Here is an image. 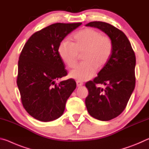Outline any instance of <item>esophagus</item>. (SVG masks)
Wrapping results in <instances>:
<instances>
[{
    "instance_id": "obj_1",
    "label": "esophagus",
    "mask_w": 149,
    "mask_h": 149,
    "mask_svg": "<svg viewBox=\"0 0 149 149\" xmlns=\"http://www.w3.org/2000/svg\"><path fill=\"white\" fill-rule=\"evenodd\" d=\"M76 84H77V87H81L82 86V85H84V84H83V83L82 82H81V81H76Z\"/></svg>"
}]
</instances>
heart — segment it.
<instances>
[{"mask_svg":"<svg viewBox=\"0 0 149 149\" xmlns=\"http://www.w3.org/2000/svg\"><path fill=\"white\" fill-rule=\"evenodd\" d=\"M74 42L65 39L60 42L58 52L62 61L68 68L77 64L78 53L84 52V62L70 72V77L79 81L94 76L97 68L107 64L112 52V41L109 37L91 28L81 30L74 35Z\"/></svg>","mask_w":149,"mask_h":149,"instance_id":"heart-1","label":"heart"}]
</instances>
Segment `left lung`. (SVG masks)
I'll list each match as a JSON object with an SVG mask.
<instances>
[{"instance_id": "1", "label": "left lung", "mask_w": 149, "mask_h": 149, "mask_svg": "<svg viewBox=\"0 0 149 149\" xmlns=\"http://www.w3.org/2000/svg\"><path fill=\"white\" fill-rule=\"evenodd\" d=\"M85 26L100 29L112 41V52L107 64L97 77L85 84L89 91L85 99L89 114L99 120L108 121L124 110L135 89V52L123 32L112 25L92 22ZM97 84L106 87H97Z\"/></svg>"}]
</instances>
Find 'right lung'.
<instances>
[{
    "mask_svg": "<svg viewBox=\"0 0 149 149\" xmlns=\"http://www.w3.org/2000/svg\"><path fill=\"white\" fill-rule=\"evenodd\" d=\"M82 23H56L33 34L18 61L17 85L27 113L41 122H50L64 113L65 103L76 88L72 79L56 81L67 75L58 52L60 42Z\"/></svg>",
    "mask_w": 149,
    "mask_h": 149,
    "instance_id": "add662e5",
    "label": "right lung"
}]
</instances>
